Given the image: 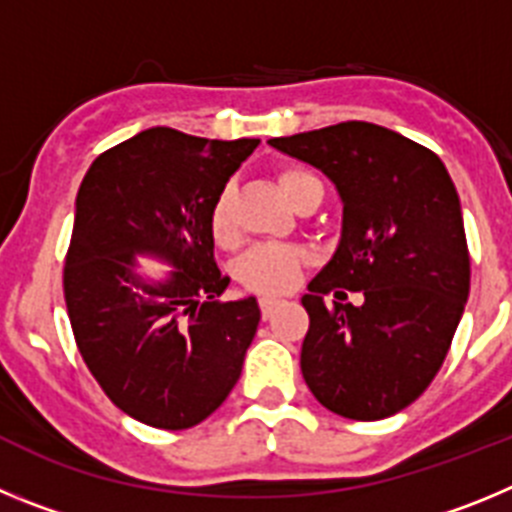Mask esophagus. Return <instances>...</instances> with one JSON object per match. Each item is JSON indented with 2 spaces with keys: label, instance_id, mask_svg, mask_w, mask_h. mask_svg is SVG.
Listing matches in <instances>:
<instances>
[{
  "label": "esophagus",
  "instance_id": "34e87169",
  "mask_svg": "<svg viewBox=\"0 0 512 512\" xmlns=\"http://www.w3.org/2000/svg\"><path fill=\"white\" fill-rule=\"evenodd\" d=\"M261 315H264V320H269L274 312H277V307L282 305V300H277V297H261Z\"/></svg>",
  "mask_w": 512,
  "mask_h": 512
}]
</instances>
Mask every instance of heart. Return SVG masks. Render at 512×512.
Segmentation results:
<instances>
[{
  "mask_svg": "<svg viewBox=\"0 0 512 512\" xmlns=\"http://www.w3.org/2000/svg\"><path fill=\"white\" fill-rule=\"evenodd\" d=\"M320 184L315 174L300 166H287L279 171V187L289 202H295L307 187ZM210 233L220 246H233L238 241V212H235V187L225 184L215 194L210 207ZM305 251L287 243H259L241 256L235 264V277L253 292L282 295L300 282Z\"/></svg>",
  "mask_w": 512,
  "mask_h": 512,
  "instance_id": "1",
  "label": "heart"
}]
</instances>
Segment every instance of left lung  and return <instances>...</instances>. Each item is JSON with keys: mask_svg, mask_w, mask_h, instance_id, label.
I'll list each match as a JSON object with an SVG mask.
<instances>
[{"mask_svg": "<svg viewBox=\"0 0 512 512\" xmlns=\"http://www.w3.org/2000/svg\"><path fill=\"white\" fill-rule=\"evenodd\" d=\"M328 176L343 205L336 253L302 295L300 366L315 400L351 420L408 408L433 382L469 297L459 194L441 158L372 122L269 140ZM364 291L330 311L324 295ZM337 296H345L338 293Z\"/></svg>", "mask_w": 512, "mask_h": 512, "instance_id": "obj_1", "label": "left lung"}]
</instances>
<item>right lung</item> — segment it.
<instances>
[{
  "label": "right lung",
  "mask_w": 512,
  "mask_h": 512,
  "mask_svg": "<svg viewBox=\"0 0 512 512\" xmlns=\"http://www.w3.org/2000/svg\"><path fill=\"white\" fill-rule=\"evenodd\" d=\"M261 140L151 128L104 151L76 194L63 295L104 395L140 423L184 431L215 413L259 328L256 297L220 302L210 207ZM138 258L172 269L146 278Z\"/></svg>",
  "instance_id": "1"
}]
</instances>
